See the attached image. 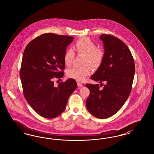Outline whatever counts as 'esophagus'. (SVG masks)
<instances>
[{"label": "esophagus", "instance_id": "obj_1", "mask_svg": "<svg viewBox=\"0 0 154 154\" xmlns=\"http://www.w3.org/2000/svg\"><path fill=\"white\" fill-rule=\"evenodd\" d=\"M77 85H78V87H83V84L80 82H77Z\"/></svg>", "mask_w": 154, "mask_h": 154}]
</instances>
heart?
I'll return each instance as SVG.
<instances>
[{"mask_svg":"<svg viewBox=\"0 0 154 154\" xmlns=\"http://www.w3.org/2000/svg\"><path fill=\"white\" fill-rule=\"evenodd\" d=\"M73 48L78 54L85 56L82 67H73L67 72V75L76 80L82 81L92 73V69H97L101 65L104 58V51L97 48L96 44L89 38L84 37L78 40L74 45ZM75 54L73 49L67 50L64 54V61L67 66H70Z\"/></svg>","mask_w":154,"mask_h":154,"instance_id":"1","label":"heart"}]
</instances>
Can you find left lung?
I'll return each instance as SVG.
<instances>
[{"instance_id":"obj_1","label":"left lung","mask_w":154,"mask_h":154,"mask_svg":"<svg viewBox=\"0 0 154 154\" xmlns=\"http://www.w3.org/2000/svg\"><path fill=\"white\" fill-rule=\"evenodd\" d=\"M99 38L104 45V58L91 79L106 84L102 89L98 84H86L90 91L86 106L94 117L104 119L117 113L127 100L135 66L131 51L122 41L110 35L103 34Z\"/></svg>"}]
</instances>
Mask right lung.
<instances>
[{
  "label": "right lung",
  "instance_id": "add662e5",
  "mask_svg": "<svg viewBox=\"0 0 154 154\" xmlns=\"http://www.w3.org/2000/svg\"><path fill=\"white\" fill-rule=\"evenodd\" d=\"M73 37L45 33L37 37L24 50L20 70L23 93L26 101L40 116L57 117L66 108L69 96L77 87L73 79L57 87L53 79L63 77L66 47Z\"/></svg>",
  "mask_w": 154,
  "mask_h": 154
}]
</instances>
